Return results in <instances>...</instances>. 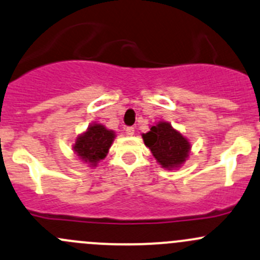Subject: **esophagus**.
I'll list each match as a JSON object with an SVG mask.
<instances>
[{
  "label": "esophagus",
  "mask_w": 260,
  "mask_h": 260,
  "mask_svg": "<svg viewBox=\"0 0 260 260\" xmlns=\"http://www.w3.org/2000/svg\"><path fill=\"white\" fill-rule=\"evenodd\" d=\"M125 133H127L128 136L135 135V127H127L125 128Z\"/></svg>",
  "instance_id": "1"
}]
</instances>
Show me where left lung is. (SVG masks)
Wrapping results in <instances>:
<instances>
[{
  "label": "left lung",
  "mask_w": 260,
  "mask_h": 260,
  "mask_svg": "<svg viewBox=\"0 0 260 260\" xmlns=\"http://www.w3.org/2000/svg\"><path fill=\"white\" fill-rule=\"evenodd\" d=\"M142 137L144 144L151 149L152 154L163 168H177L188 157L189 142L169 123L159 122L152 125L151 131Z\"/></svg>",
  "instance_id": "left-lung-1"
}]
</instances>
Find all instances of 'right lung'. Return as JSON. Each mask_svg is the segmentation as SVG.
<instances>
[{"mask_svg": "<svg viewBox=\"0 0 260 260\" xmlns=\"http://www.w3.org/2000/svg\"><path fill=\"white\" fill-rule=\"evenodd\" d=\"M114 136L113 131L107 129L102 124H92L87 132L76 139L73 151L84 162L95 166L98 160L107 155Z\"/></svg>", "mask_w": 260, "mask_h": 260, "instance_id": "1", "label": "right lung"}]
</instances>
